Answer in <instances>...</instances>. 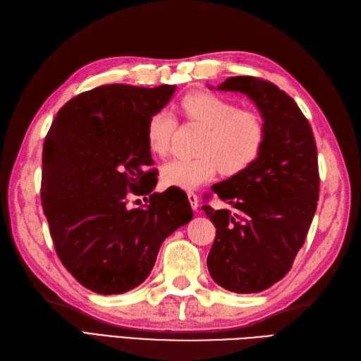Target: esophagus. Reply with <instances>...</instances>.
Here are the masks:
<instances>
[{
    "mask_svg": "<svg viewBox=\"0 0 361 361\" xmlns=\"http://www.w3.org/2000/svg\"><path fill=\"white\" fill-rule=\"evenodd\" d=\"M188 198H189V202H190V207L195 210V212H198V207H200V204H198V195L195 192H188Z\"/></svg>",
    "mask_w": 361,
    "mask_h": 361,
    "instance_id": "obj_1",
    "label": "esophagus"
}]
</instances>
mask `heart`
I'll return each mask as SVG.
<instances>
[{
    "mask_svg": "<svg viewBox=\"0 0 361 361\" xmlns=\"http://www.w3.org/2000/svg\"><path fill=\"white\" fill-rule=\"evenodd\" d=\"M180 108L189 122L206 129L197 146L200 155L177 157L163 166L166 186L195 189L214 178L218 171L226 175L241 172L259 155L265 126L255 111L241 109L235 100L210 91L189 92L181 99ZM175 131L177 118L171 111H157L146 128L149 149L164 157L171 151Z\"/></svg>",
    "mask_w": 361,
    "mask_h": 361,
    "instance_id": "1",
    "label": "heart"
}]
</instances>
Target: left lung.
<instances>
[{
  "instance_id": "8db88e82",
  "label": "left lung",
  "mask_w": 361,
  "mask_h": 361,
  "mask_svg": "<svg viewBox=\"0 0 361 361\" xmlns=\"http://www.w3.org/2000/svg\"><path fill=\"white\" fill-rule=\"evenodd\" d=\"M218 90L255 102L265 138L253 163L212 186L230 207L202 206L216 227L207 269L228 291L259 293L290 271L307 238L319 200L317 146L298 104L271 82L233 76Z\"/></svg>"
}]
</instances>
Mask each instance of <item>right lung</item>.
Masks as SVG:
<instances>
[{"label":"right lung","instance_id":"1","mask_svg":"<svg viewBox=\"0 0 361 361\" xmlns=\"http://www.w3.org/2000/svg\"><path fill=\"white\" fill-rule=\"evenodd\" d=\"M175 85L80 92L54 117L42 149L41 201L61 262L85 288L122 294L149 276L160 245L193 214L183 190L152 192L146 128ZM131 195L149 196L127 207Z\"/></svg>","mask_w":361,"mask_h":361}]
</instances>
